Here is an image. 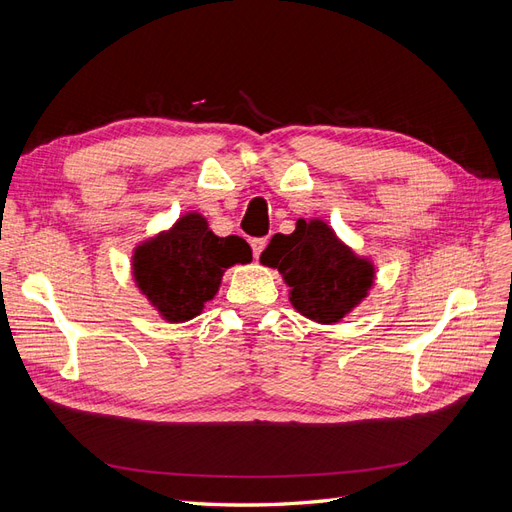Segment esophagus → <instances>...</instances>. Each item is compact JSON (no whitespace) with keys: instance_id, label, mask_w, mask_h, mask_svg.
Wrapping results in <instances>:
<instances>
[{"instance_id":"34e87169","label":"esophagus","mask_w":512,"mask_h":512,"mask_svg":"<svg viewBox=\"0 0 512 512\" xmlns=\"http://www.w3.org/2000/svg\"><path fill=\"white\" fill-rule=\"evenodd\" d=\"M250 245H252V252H254V258L258 260V258H260V254H262V250H265V245H267V239H250Z\"/></svg>"}]
</instances>
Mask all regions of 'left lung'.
<instances>
[{"label":"left lung","mask_w":512,"mask_h":512,"mask_svg":"<svg viewBox=\"0 0 512 512\" xmlns=\"http://www.w3.org/2000/svg\"><path fill=\"white\" fill-rule=\"evenodd\" d=\"M260 262L280 271L297 312L335 324L359 307L376 280L374 262L352 252L324 220H297L290 235H275Z\"/></svg>","instance_id":"1"}]
</instances>
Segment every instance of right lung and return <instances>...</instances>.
I'll list each match as a JSON object with an SVG mask.
<instances>
[{"mask_svg":"<svg viewBox=\"0 0 512 512\" xmlns=\"http://www.w3.org/2000/svg\"><path fill=\"white\" fill-rule=\"evenodd\" d=\"M252 262L241 237H218L203 215L190 211L160 235L136 245L134 282L166 322H188L220 290L232 265Z\"/></svg>","mask_w":512,"mask_h":512,"instance_id":"obj_1","label":"right lung"}]
</instances>
